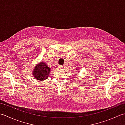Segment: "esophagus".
I'll use <instances>...</instances> for the list:
<instances>
[{"label": "esophagus", "instance_id": "1", "mask_svg": "<svg viewBox=\"0 0 125 125\" xmlns=\"http://www.w3.org/2000/svg\"><path fill=\"white\" fill-rule=\"evenodd\" d=\"M64 68V67L63 65H58L57 67V69H62Z\"/></svg>", "mask_w": 125, "mask_h": 125}]
</instances>
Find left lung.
<instances>
[{
    "instance_id": "1",
    "label": "left lung",
    "mask_w": 125,
    "mask_h": 125,
    "mask_svg": "<svg viewBox=\"0 0 125 125\" xmlns=\"http://www.w3.org/2000/svg\"><path fill=\"white\" fill-rule=\"evenodd\" d=\"M76 70H78V71H79V69H77V68H76ZM75 74H77V73H75Z\"/></svg>"
}]
</instances>
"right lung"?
Here are the masks:
<instances>
[{
    "label": "right lung",
    "instance_id": "right-lung-1",
    "mask_svg": "<svg viewBox=\"0 0 125 125\" xmlns=\"http://www.w3.org/2000/svg\"><path fill=\"white\" fill-rule=\"evenodd\" d=\"M51 68L49 67L46 63L41 62L35 66L32 72L34 78L39 81H43L47 79L49 76Z\"/></svg>",
    "mask_w": 125,
    "mask_h": 125
}]
</instances>
